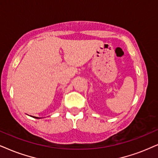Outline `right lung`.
Listing matches in <instances>:
<instances>
[{
  "instance_id": "right-lung-1",
  "label": "right lung",
  "mask_w": 158,
  "mask_h": 158,
  "mask_svg": "<svg viewBox=\"0 0 158 158\" xmlns=\"http://www.w3.org/2000/svg\"><path fill=\"white\" fill-rule=\"evenodd\" d=\"M31 117H33V118H35V119H40V118H41V117H33V116H31Z\"/></svg>"
}]
</instances>
